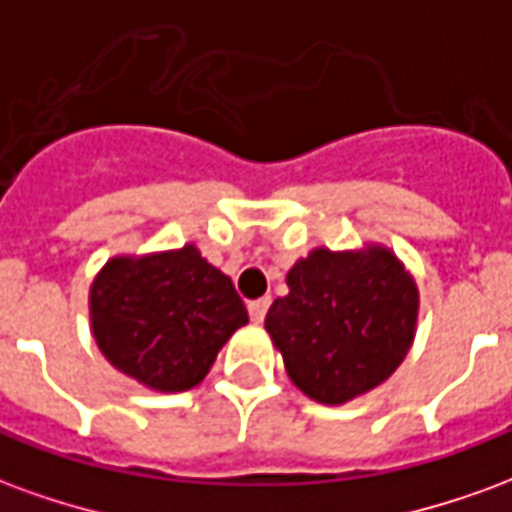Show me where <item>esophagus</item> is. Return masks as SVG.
<instances>
[{
    "instance_id": "obj_1",
    "label": "esophagus",
    "mask_w": 512,
    "mask_h": 512,
    "mask_svg": "<svg viewBox=\"0 0 512 512\" xmlns=\"http://www.w3.org/2000/svg\"><path fill=\"white\" fill-rule=\"evenodd\" d=\"M268 304H271V299H257V301H249V318L255 323H263V318H266L268 312Z\"/></svg>"
}]
</instances>
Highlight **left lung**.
Masks as SVG:
<instances>
[{
    "mask_svg": "<svg viewBox=\"0 0 512 512\" xmlns=\"http://www.w3.org/2000/svg\"><path fill=\"white\" fill-rule=\"evenodd\" d=\"M285 282L288 296L271 304L266 332L304 395L343 406L403 365L417 337L419 288L389 246H315Z\"/></svg>",
    "mask_w": 512,
    "mask_h": 512,
    "instance_id": "1",
    "label": "left lung"
}]
</instances>
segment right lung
<instances>
[{"mask_svg": "<svg viewBox=\"0 0 512 512\" xmlns=\"http://www.w3.org/2000/svg\"><path fill=\"white\" fill-rule=\"evenodd\" d=\"M249 323L233 279L197 244L115 255L90 285V329L109 365L153 392H186Z\"/></svg>", "mask_w": 512, "mask_h": 512, "instance_id": "right-lung-1", "label": "right lung"}]
</instances>
